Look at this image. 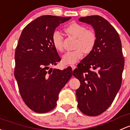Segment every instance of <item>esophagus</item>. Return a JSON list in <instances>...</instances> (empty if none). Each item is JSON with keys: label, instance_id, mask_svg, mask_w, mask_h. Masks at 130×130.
<instances>
[{"label": "esophagus", "instance_id": "34e87169", "mask_svg": "<svg viewBox=\"0 0 130 130\" xmlns=\"http://www.w3.org/2000/svg\"><path fill=\"white\" fill-rule=\"evenodd\" d=\"M70 66H71V67H72V70H73L76 69V66L75 65H70Z\"/></svg>", "mask_w": 130, "mask_h": 130}]
</instances>
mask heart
<instances>
[{"label": "heart", "mask_w": 130, "mask_h": 130, "mask_svg": "<svg viewBox=\"0 0 130 130\" xmlns=\"http://www.w3.org/2000/svg\"><path fill=\"white\" fill-rule=\"evenodd\" d=\"M70 36L76 38L75 48L76 50L67 52L63 55L62 63L65 65H72L77 62L83 57V52L90 54L95 47L96 42V35L92 30L87 29L85 26L76 22L70 24L65 29ZM52 42L55 48L58 52H63V36L59 31H55L52 34Z\"/></svg>", "instance_id": "heart-1"}]
</instances>
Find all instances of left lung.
Segmentation results:
<instances>
[{"mask_svg":"<svg viewBox=\"0 0 130 130\" xmlns=\"http://www.w3.org/2000/svg\"><path fill=\"white\" fill-rule=\"evenodd\" d=\"M96 35L93 50L78 64L73 75L80 86L76 91L78 107L88 116H98L113 103L122 82L125 65L119 35L106 19L99 15L83 17Z\"/></svg>","mask_w":130,"mask_h":130,"instance_id":"1","label":"left lung"}]
</instances>
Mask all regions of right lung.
Masks as SVG:
<instances>
[{
	"mask_svg": "<svg viewBox=\"0 0 130 130\" xmlns=\"http://www.w3.org/2000/svg\"><path fill=\"white\" fill-rule=\"evenodd\" d=\"M71 17L43 15L22 30L15 52L14 75L22 98L36 113H47L57 105L58 93L72 76L70 67L50 69L61 60L52 42L60 24Z\"/></svg>",
	"mask_w": 130,
	"mask_h": 130,
	"instance_id": "obj_1",
	"label": "right lung"
}]
</instances>
